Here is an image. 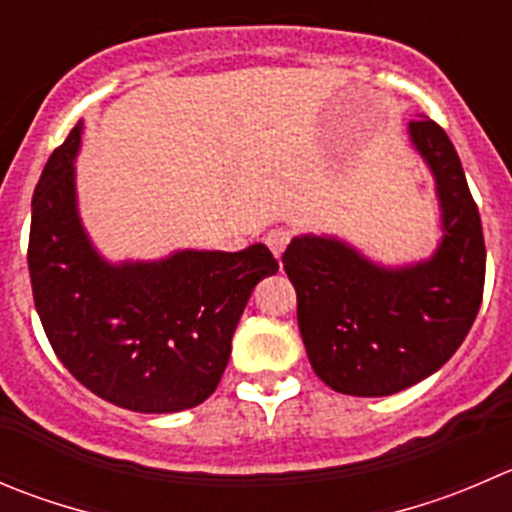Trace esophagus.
Wrapping results in <instances>:
<instances>
[{
	"mask_svg": "<svg viewBox=\"0 0 512 512\" xmlns=\"http://www.w3.org/2000/svg\"><path fill=\"white\" fill-rule=\"evenodd\" d=\"M287 242H290V230H285V227H275V230H270L265 235V245L270 247L275 257H280L285 252Z\"/></svg>",
	"mask_w": 512,
	"mask_h": 512,
	"instance_id": "1",
	"label": "esophagus"
}]
</instances>
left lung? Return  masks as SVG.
I'll list each match as a JSON object with an SVG mask.
<instances>
[{
  "label": "left lung",
  "mask_w": 512,
  "mask_h": 512,
  "mask_svg": "<svg viewBox=\"0 0 512 512\" xmlns=\"http://www.w3.org/2000/svg\"><path fill=\"white\" fill-rule=\"evenodd\" d=\"M408 140L435 180L443 235L433 255L390 267L332 235H297L282 255L312 370L342 395L382 398L438 372L483 300V225L458 152L423 114Z\"/></svg>",
  "instance_id": "obj_1"
}]
</instances>
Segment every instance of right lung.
<instances>
[{
    "mask_svg": "<svg viewBox=\"0 0 512 512\" xmlns=\"http://www.w3.org/2000/svg\"><path fill=\"white\" fill-rule=\"evenodd\" d=\"M82 127L52 152L32 197L27 260L49 345L84 388L117 408H195L215 393L242 310L277 260L257 242L109 262L79 217Z\"/></svg>",
    "mask_w": 512,
    "mask_h": 512,
    "instance_id": "add662e5",
    "label": "right lung"
}]
</instances>
